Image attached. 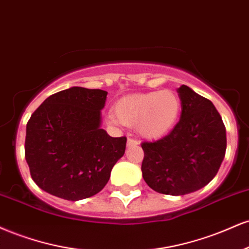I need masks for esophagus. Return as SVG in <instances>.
Here are the masks:
<instances>
[{
  "instance_id": "esophagus-1",
  "label": "esophagus",
  "mask_w": 249,
  "mask_h": 249,
  "mask_svg": "<svg viewBox=\"0 0 249 249\" xmlns=\"http://www.w3.org/2000/svg\"><path fill=\"white\" fill-rule=\"evenodd\" d=\"M136 144H139V141H136V140H134V139H128L127 140L128 147H130V145H136Z\"/></svg>"
}]
</instances>
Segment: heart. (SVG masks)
<instances>
[{
  "label": "heart",
  "instance_id": "obj_1",
  "mask_svg": "<svg viewBox=\"0 0 249 249\" xmlns=\"http://www.w3.org/2000/svg\"><path fill=\"white\" fill-rule=\"evenodd\" d=\"M180 113V99L171 89L136 93L114 105L108 120L113 124L136 127L145 139L157 140L170 133Z\"/></svg>",
  "mask_w": 249,
  "mask_h": 249
}]
</instances>
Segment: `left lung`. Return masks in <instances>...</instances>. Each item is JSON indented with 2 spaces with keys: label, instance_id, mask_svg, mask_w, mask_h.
<instances>
[{
  "label": "left lung",
  "instance_id": "obj_1",
  "mask_svg": "<svg viewBox=\"0 0 249 249\" xmlns=\"http://www.w3.org/2000/svg\"><path fill=\"white\" fill-rule=\"evenodd\" d=\"M180 119L168 135L143 142L142 176L159 194L183 196L214 178L226 153V128L209 99L182 85Z\"/></svg>",
  "mask_w": 249,
  "mask_h": 249
}]
</instances>
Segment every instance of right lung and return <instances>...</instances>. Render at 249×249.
Segmentation results:
<instances>
[{
	"instance_id": "1",
	"label": "right lung",
	"mask_w": 249,
	"mask_h": 249,
	"mask_svg": "<svg viewBox=\"0 0 249 249\" xmlns=\"http://www.w3.org/2000/svg\"><path fill=\"white\" fill-rule=\"evenodd\" d=\"M107 92L71 87L50 95L26 124L25 160L40 189L66 200L105 188L127 139L101 129Z\"/></svg>"
}]
</instances>
